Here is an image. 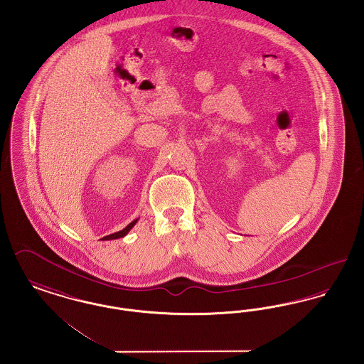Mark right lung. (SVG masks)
Returning <instances> with one entry per match:
<instances>
[{"mask_svg": "<svg viewBox=\"0 0 364 364\" xmlns=\"http://www.w3.org/2000/svg\"><path fill=\"white\" fill-rule=\"evenodd\" d=\"M138 222V219H135L133 220L130 225H127L126 228L123 230H120V231H117V232H114V234H109V235H107V237H104L102 240H105V241H108V240H117V238H122V237H124L130 230L133 229L135 226V223Z\"/></svg>", "mask_w": 364, "mask_h": 364, "instance_id": "obj_1", "label": "right lung"}]
</instances>
